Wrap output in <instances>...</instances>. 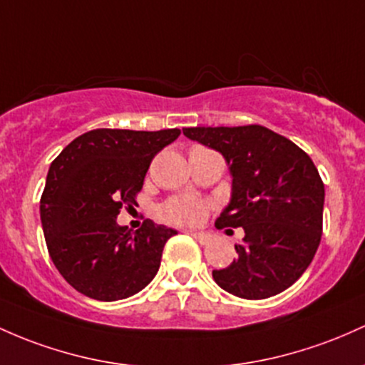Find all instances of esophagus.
<instances>
[{
	"label": "esophagus",
	"mask_w": 365,
	"mask_h": 365,
	"mask_svg": "<svg viewBox=\"0 0 365 365\" xmlns=\"http://www.w3.org/2000/svg\"><path fill=\"white\" fill-rule=\"evenodd\" d=\"M189 234L192 235V237L195 239V241H197V242H201V244H207V242H210V239H211V234H210V232H197V230H189Z\"/></svg>",
	"instance_id": "obj_1"
}]
</instances>
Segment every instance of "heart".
<instances>
[{
	"instance_id": "b5f03b06",
	"label": "heart",
	"mask_w": 365,
	"mask_h": 365,
	"mask_svg": "<svg viewBox=\"0 0 365 365\" xmlns=\"http://www.w3.org/2000/svg\"><path fill=\"white\" fill-rule=\"evenodd\" d=\"M206 215V204L192 195H182V197L171 199L163 206V216L171 223L180 225H194L201 222Z\"/></svg>"
}]
</instances>
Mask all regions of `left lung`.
Listing matches in <instances>:
<instances>
[{
  "instance_id": "8db88e82",
  "label": "left lung",
  "mask_w": 365,
  "mask_h": 365,
  "mask_svg": "<svg viewBox=\"0 0 365 365\" xmlns=\"http://www.w3.org/2000/svg\"><path fill=\"white\" fill-rule=\"evenodd\" d=\"M183 135L218 150L230 170L232 197L216 228H244L237 259L213 270L215 282L244 299H265L293 286L322 235L324 183L310 155L259 124L195 126Z\"/></svg>"
}]
</instances>
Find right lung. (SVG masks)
I'll use <instances>...</instances> for the list:
<instances>
[{"label":"right lung","mask_w":365,"mask_h":365,"mask_svg":"<svg viewBox=\"0 0 365 365\" xmlns=\"http://www.w3.org/2000/svg\"><path fill=\"white\" fill-rule=\"evenodd\" d=\"M178 137V128H100L72 140L51 163L39 202L43 234L51 262L76 291L115 302L155 277L176 230L145 220L133 232L115 218L137 204L154 155Z\"/></svg>","instance_id":"1"}]
</instances>
